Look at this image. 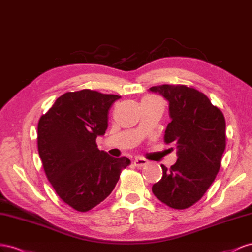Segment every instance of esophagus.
Here are the masks:
<instances>
[{
    "instance_id": "obj_1",
    "label": "esophagus",
    "mask_w": 252,
    "mask_h": 252,
    "mask_svg": "<svg viewBox=\"0 0 252 252\" xmlns=\"http://www.w3.org/2000/svg\"><path fill=\"white\" fill-rule=\"evenodd\" d=\"M146 164H148V161L146 159H143V158H136V159L134 160V166L137 168L145 167Z\"/></svg>"
}]
</instances>
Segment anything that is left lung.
Listing matches in <instances>:
<instances>
[{"instance_id": "obj_1", "label": "left lung", "mask_w": 252, "mask_h": 252, "mask_svg": "<svg viewBox=\"0 0 252 252\" xmlns=\"http://www.w3.org/2000/svg\"><path fill=\"white\" fill-rule=\"evenodd\" d=\"M169 101L172 121L164 141L177 148V161L162 168L154 195L173 209H187L204 196L221 166L226 148V121L221 111L204 93L185 84L150 88Z\"/></svg>"}]
</instances>
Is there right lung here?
Here are the masks:
<instances>
[{"label": "right lung", "mask_w": 252, "mask_h": 252, "mask_svg": "<svg viewBox=\"0 0 252 252\" xmlns=\"http://www.w3.org/2000/svg\"><path fill=\"white\" fill-rule=\"evenodd\" d=\"M119 98L92 90L67 92L39 120L38 151L45 175L58 196L79 212L109 196L131 163L126 156L112 157L98 150L96 143Z\"/></svg>", "instance_id": "add662e5"}]
</instances>
